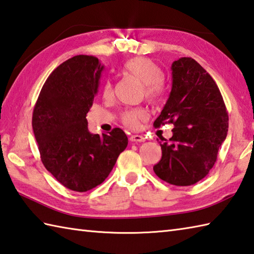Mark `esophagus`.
I'll return each instance as SVG.
<instances>
[{
  "mask_svg": "<svg viewBox=\"0 0 254 254\" xmlns=\"http://www.w3.org/2000/svg\"><path fill=\"white\" fill-rule=\"evenodd\" d=\"M130 141L131 142H144L145 141V137H144L143 135H138V134H134V135H131L130 136Z\"/></svg>",
  "mask_w": 254,
  "mask_h": 254,
  "instance_id": "obj_1",
  "label": "esophagus"
}]
</instances>
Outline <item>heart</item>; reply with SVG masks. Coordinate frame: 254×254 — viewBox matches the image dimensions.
<instances>
[{"label":"heart","instance_id":"1","mask_svg":"<svg viewBox=\"0 0 254 254\" xmlns=\"http://www.w3.org/2000/svg\"><path fill=\"white\" fill-rule=\"evenodd\" d=\"M123 69L128 76L143 84V93L147 100L155 102L163 96L164 86L161 81L163 70L158 64L146 58H134L124 64ZM102 96L107 100L113 97V87L110 81L103 84ZM146 118L147 112L143 108H134L123 112L121 120L124 126L136 128Z\"/></svg>","mask_w":254,"mask_h":254}]
</instances>
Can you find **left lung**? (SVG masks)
<instances>
[{"label": "left lung", "instance_id": "8db88e82", "mask_svg": "<svg viewBox=\"0 0 254 254\" xmlns=\"http://www.w3.org/2000/svg\"><path fill=\"white\" fill-rule=\"evenodd\" d=\"M228 112L219 88L195 59L172 64V90L154 127L174 124L173 136L161 137L162 158L153 170L168 184L190 186L215 165L228 133Z\"/></svg>", "mask_w": 254, "mask_h": 254}]
</instances>
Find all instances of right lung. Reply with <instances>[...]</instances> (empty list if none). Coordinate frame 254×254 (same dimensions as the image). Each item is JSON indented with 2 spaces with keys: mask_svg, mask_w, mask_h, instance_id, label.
Returning <instances> with one entry per match:
<instances>
[{
  "mask_svg": "<svg viewBox=\"0 0 254 254\" xmlns=\"http://www.w3.org/2000/svg\"><path fill=\"white\" fill-rule=\"evenodd\" d=\"M103 66L97 57L78 55L55 69L39 93L32 126L46 170L73 191L100 185L127 146L121 128L92 134L87 113L92 107Z\"/></svg>",
  "mask_w": 254,
  "mask_h": 254,
  "instance_id": "obj_1",
  "label": "right lung"
}]
</instances>
